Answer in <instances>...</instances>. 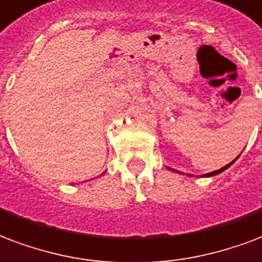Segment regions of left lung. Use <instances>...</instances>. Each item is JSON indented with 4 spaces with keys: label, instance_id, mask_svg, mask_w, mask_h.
Wrapping results in <instances>:
<instances>
[{
    "label": "left lung",
    "instance_id": "8db88e82",
    "mask_svg": "<svg viewBox=\"0 0 262 262\" xmlns=\"http://www.w3.org/2000/svg\"><path fill=\"white\" fill-rule=\"evenodd\" d=\"M239 157H240V156L236 157V158H234V160L232 161V162H229L228 165H225L224 168H221V169H218V170H214V172H210V173H205V175H203V178H211V176H215V175H218V173H221V172H224V170L228 169V168H229V166L232 165V164H234V161L237 160ZM168 169H169V170H173V172H176V170H175V169H172V168H168Z\"/></svg>",
    "mask_w": 262,
    "mask_h": 262
}]
</instances>
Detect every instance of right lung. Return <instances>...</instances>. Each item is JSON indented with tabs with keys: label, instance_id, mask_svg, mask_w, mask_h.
<instances>
[{
	"label": "right lung",
	"instance_id": "add662e5",
	"mask_svg": "<svg viewBox=\"0 0 262 262\" xmlns=\"http://www.w3.org/2000/svg\"><path fill=\"white\" fill-rule=\"evenodd\" d=\"M104 173H105V172H104Z\"/></svg>",
	"mask_w": 262,
	"mask_h": 262
}]
</instances>
